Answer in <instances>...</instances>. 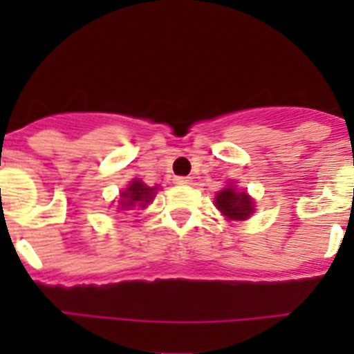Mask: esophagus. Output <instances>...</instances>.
Masks as SVG:
<instances>
[{
	"mask_svg": "<svg viewBox=\"0 0 354 354\" xmlns=\"http://www.w3.org/2000/svg\"><path fill=\"white\" fill-rule=\"evenodd\" d=\"M174 183L179 186H187V184H192V177H175Z\"/></svg>",
	"mask_w": 354,
	"mask_h": 354,
	"instance_id": "1",
	"label": "esophagus"
}]
</instances>
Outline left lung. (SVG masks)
<instances>
[{"mask_svg": "<svg viewBox=\"0 0 354 354\" xmlns=\"http://www.w3.org/2000/svg\"><path fill=\"white\" fill-rule=\"evenodd\" d=\"M216 209L228 218V220L236 221H245L248 220L250 216L255 211V202H253L252 196L246 192H241L237 189L236 184H228L227 187H223L221 192H218L214 198Z\"/></svg>", "mask_w": 354, "mask_h": 354, "instance_id": "1", "label": "left lung"}]
</instances>
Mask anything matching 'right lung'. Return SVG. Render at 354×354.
Masks as SVG:
<instances>
[{"label":"right lung","mask_w":354,"mask_h":354,"mask_svg":"<svg viewBox=\"0 0 354 354\" xmlns=\"http://www.w3.org/2000/svg\"><path fill=\"white\" fill-rule=\"evenodd\" d=\"M158 186H147L145 183H142L140 179H133L129 183V186L120 192V198H118V209L120 211H129L134 207H147V205L154 200L156 192H158Z\"/></svg>","instance_id":"add662e5"}]
</instances>
